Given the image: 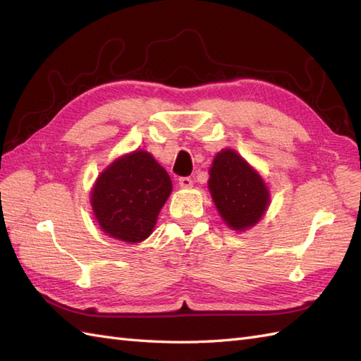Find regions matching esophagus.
I'll use <instances>...</instances> for the list:
<instances>
[{"label":"esophagus","mask_w":361,"mask_h":361,"mask_svg":"<svg viewBox=\"0 0 361 361\" xmlns=\"http://www.w3.org/2000/svg\"><path fill=\"white\" fill-rule=\"evenodd\" d=\"M178 184H180V186H181L183 189H189V188H192L193 181H192L190 177H181V178L178 180Z\"/></svg>","instance_id":"1"}]
</instances>
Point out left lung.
<instances>
[{"label":"left lung","instance_id":"1","mask_svg":"<svg viewBox=\"0 0 361 361\" xmlns=\"http://www.w3.org/2000/svg\"><path fill=\"white\" fill-rule=\"evenodd\" d=\"M209 190L224 223L233 230L253 227L270 204L262 177L233 149L216 154L209 171Z\"/></svg>","mask_w":361,"mask_h":361}]
</instances>
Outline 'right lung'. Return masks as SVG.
<instances>
[{"label":"right lung","mask_w":361,"mask_h":361,"mask_svg":"<svg viewBox=\"0 0 361 361\" xmlns=\"http://www.w3.org/2000/svg\"><path fill=\"white\" fill-rule=\"evenodd\" d=\"M172 181L154 157L134 151L114 160L91 190V207L108 236L123 243H142L152 233Z\"/></svg>","instance_id":"1"}]
</instances>
